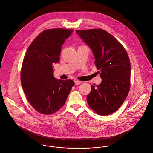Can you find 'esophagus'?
Returning a JSON list of instances; mask_svg holds the SVG:
<instances>
[{
    "label": "esophagus",
    "instance_id": "34e87169",
    "mask_svg": "<svg viewBox=\"0 0 153 153\" xmlns=\"http://www.w3.org/2000/svg\"><path fill=\"white\" fill-rule=\"evenodd\" d=\"M81 83H82V82H81L80 81H79V80H75V81H74V83H75L76 85H80V84H81Z\"/></svg>",
    "mask_w": 153,
    "mask_h": 153
}]
</instances>
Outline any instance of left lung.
<instances>
[{
  "label": "left lung",
  "instance_id": "left-lung-1",
  "mask_svg": "<svg viewBox=\"0 0 153 153\" xmlns=\"http://www.w3.org/2000/svg\"><path fill=\"white\" fill-rule=\"evenodd\" d=\"M93 52L102 81L91 85L87 101L99 115L114 113L126 99L130 87L131 65L127 51L111 34L100 29L76 30Z\"/></svg>",
  "mask_w": 153,
  "mask_h": 153
}]
</instances>
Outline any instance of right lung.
I'll return each mask as SVG.
<instances>
[{
    "label": "right lung",
    "instance_id": "obj_1",
    "mask_svg": "<svg viewBox=\"0 0 153 153\" xmlns=\"http://www.w3.org/2000/svg\"><path fill=\"white\" fill-rule=\"evenodd\" d=\"M73 30L43 31L29 46L22 66L21 85L27 99L40 113L51 115L65 104L74 83L53 76V63L60 60L62 45Z\"/></svg>",
    "mask_w": 153,
    "mask_h": 153
}]
</instances>
